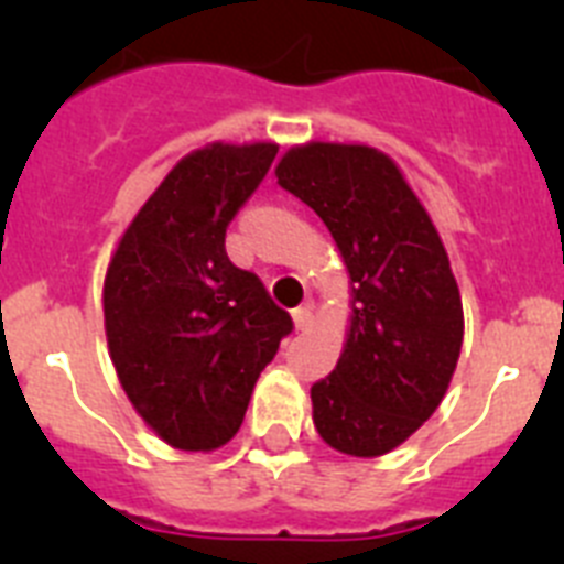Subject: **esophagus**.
<instances>
[{
    "mask_svg": "<svg viewBox=\"0 0 564 564\" xmlns=\"http://www.w3.org/2000/svg\"><path fill=\"white\" fill-rule=\"evenodd\" d=\"M291 316H293V327H296V330H307V327H311V305L296 307Z\"/></svg>",
    "mask_w": 564,
    "mask_h": 564,
    "instance_id": "34e87169",
    "label": "esophagus"
}]
</instances>
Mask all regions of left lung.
Listing matches in <instances>:
<instances>
[{
  "instance_id": "obj_1",
  "label": "left lung",
  "mask_w": 564,
  "mask_h": 564,
  "mask_svg": "<svg viewBox=\"0 0 564 564\" xmlns=\"http://www.w3.org/2000/svg\"><path fill=\"white\" fill-rule=\"evenodd\" d=\"M276 181L322 217L350 276L341 356L311 390L316 432L341 455L381 457L430 421L455 376L449 253L398 163L367 143H299Z\"/></svg>"
}]
</instances>
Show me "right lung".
<instances>
[{
    "mask_svg": "<svg viewBox=\"0 0 564 564\" xmlns=\"http://www.w3.org/2000/svg\"><path fill=\"white\" fill-rule=\"evenodd\" d=\"M271 141L194 149L118 239L104 276L109 358L134 412L163 443L214 452L242 426L253 383L293 330L226 228L276 158Z\"/></svg>",
    "mask_w": 564,
    "mask_h": 564,
    "instance_id": "obj_1",
    "label": "right lung"
}]
</instances>
